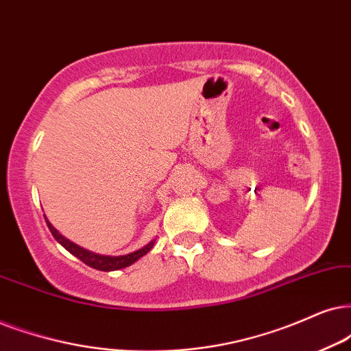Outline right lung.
I'll use <instances>...</instances> for the list:
<instances>
[{"instance_id": "add662e5", "label": "right lung", "mask_w": 351, "mask_h": 351, "mask_svg": "<svg viewBox=\"0 0 351 351\" xmlns=\"http://www.w3.org/2000/svg\"><path fill=\"white\" fill-rule=\"evenodd\" d=\"M45 219H47V217H45ZM47 225H48V228H50V232H51L53 237H55L56 241L60 243V245L63 246L66 251H69L71 254L76 256L77 259H81L84 264L88 265V267L97 269V270H104V272H112V270H118V269L128 267V265L134 264L136 261H139L141 257L147 254V252L152 250L154 245H155V239H152V241L141 247V250H137L134 252H130V254L104 256V254H97V252H92L88 250H84V247L76 245V243L69 241V239L64 238L63 234L58 232V230L53 227V225L48 220H47Z\"/></svg>"}]
</instances>
